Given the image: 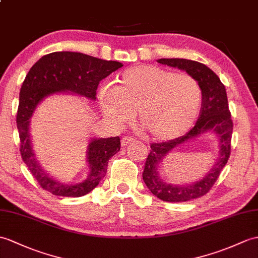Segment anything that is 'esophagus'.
Here are the masks:
<instances>
[{
	"label": "esophagus",
	"instance_id": "esophagus-1",
	"mask_svg": "<svg viewBox=\"0 0 258 258\" xmlns=\"http://www.w3.org/2000/svg\"><path fill=\"white\" fill-rule=\"evenodd\" d=\"M133 142H134V140L132 139V137H130V136H125V137H123V139H122L121 144H122V146H127L128 144L133 143Z\"/></svg>",
	"mask_w": 258,
	"mask_h": 258
}]
</instances>
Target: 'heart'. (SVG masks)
Returning a JSON list of instances; mask_svg holds the SVG:
<instances>
[{
    "label": "heart",
    "mask_w": 258,
    "mask_h": 258,
    "mask_svg": "<svg viewBox=\"0 0 258 258\" xmlns=\"http://www.w3.org/2000/svg\"><path fill=\"white\" fill-rule=\"evenodd\" d=\"M99 101L114 126L128 124L137 112V123L147 136L166 142L192 126L200 110L201 89L188 74L141 64L125 70L114 88H102Z\"/></svg>",
    "instance_id": "heart-1"
}]
</instances>
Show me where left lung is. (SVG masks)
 Returning <instances> with one entry per match:
<instances>
[{
    "label": "left lung",
    "instance_id": "8db88e82",
    "mask_svg": "<svg viewBox=\"0 0 258 258\" xmlns=\"http://www.w3.org/2000/svg\"><path fill=\"white\" fill-rule=\"evenodd\" d=\"M157 61L183 70L194 77L201 89L202 104L200 116L188 133L168 142L152 144V151L146 159L143 172V180L149 191L160 200L167 202L190 201L209 192L230 157L233 122L227 103L226 90L220 78L201 62L181 58H163ZM207 133L214 134L219 143L218 158L212 169L194 183L176 185L164 181L159 175L158 168L166 155L184 142Z\"/></svg>",
    "mask_w": 258,
    "mask_h": 258
}]
</instances>
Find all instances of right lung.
I'll use <instances>...</instances> for the list:
<instances>
[{"label":"right lung","instance_id":"obj_1","mask_svg":"<svg viewBox=\"0 0 258 258\" xmlns=\"http://www.w3.org/2000/svg\"><path fill=\"white\" fill-rule=\"evenodd\" d=\"M122 66L81 52L56 51L41 57L28 71L21 88L16 116L21 154L40 187L50 194L77 198L91 192L105 177L109 159L119 151L121 141L118 136L91 139L87 148V178L75 183L62 182L41 168L34 152L29 128L36 109L46 98L58 93H73L94 101L100 81Z\"/></svg>","mask_w":258,"mask_h":258}]
</instances>
